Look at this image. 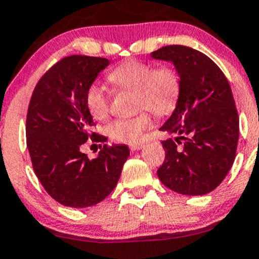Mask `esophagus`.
I'll return each instance as SVG.
<instances>
[{"instance_id": "1", "label": "esophagus", "mask_w": 259, "mask_h": 259, "mask_svg": "<svg viewBox=\"0 0 259 259\" xmlns=\"http://www.w3.org/2000/svg\"><path fill=\"white\" fill-rule=\"evenodd\" d=\"M142 147H143L142 143H132V145H130L131 151H140Z\"/></svg>"}]
</instances>
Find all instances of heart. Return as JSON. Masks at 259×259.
<instances>
[{"instance_id": "heart-1", "label": "heart", "mask_w": 259, "mask_h": 259, "mask_svg": "<svg viewBox=\"0 0 259 259\" xmlns=\"http://www.w3.org/2000/svg\"><path fill=\"white\" fill-rule=\"evenodd\" d=\"M117 89L135 91L136 116L117 118L106 127V133L116 142H140L145 131L152 126V113L166 117L177 108L182 93L180 72L170 65L156 67L153 63L130 58L108 73ZM84 105L95 119L102 121L110 113V95L98 83H91L84 93Z\"/></svg>"}]
</instances>
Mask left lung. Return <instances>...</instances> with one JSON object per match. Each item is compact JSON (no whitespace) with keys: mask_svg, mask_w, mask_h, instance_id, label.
I'll list each match as a JSON object with an SVG mask.
<instances>
[{"mask_svg":"<svg viewBox=\"0 0 259 259\" xmlns=\"http://www.w3.org/2000/svg\"><path fill=\"white\" fill-rule=\"evenodd\" d=\"M152 57L170 61L182 78L180 103L159 128L176 138L162 141L166 157L157 175L177 193H209L236 158L239 118L231 86L209 57L191 47L164 46Z\"/></svg>","mask_w":259,"mask_h":259,"instance_id":"8db88e82","label":"left lung"}]
</instances>
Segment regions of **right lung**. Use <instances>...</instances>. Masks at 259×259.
<instances>
[{
    "mask_svg": "<svg viewBox=\"0 0 259 259\" xmlns=\"http://www.w3.org/2000/svg\"><path fill=\"white\" fill-rule=\"evenodd\" d=\"M110 61L73 55L62 58L39 78L28 105L26 142L32 167L47 193L58 203L84 208L100 203L116 187L130 156L126 145H103L90 159L81 146L96 126L84 105L87 87Z\"/></svg>",
    "mask_w": 259,
    "mask_h": 259,
    "instance_id": "right-lung-1",
    "label": "right lung"
}]
</instances>
